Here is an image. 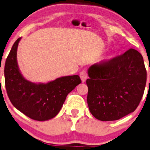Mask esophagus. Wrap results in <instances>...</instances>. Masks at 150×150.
<instances>
[{
    "label": "esophagus",
    "instance_id": "34e87169",
    "mask_svg": "<svg viewBox=\"0 0 150 150\" xmlns=\"http://www.w3.org/2000/svg\"><path fill=\"white\" fill-rule=\"evenodd\" d=\"M80 79H81V80H82V82H83V83H84V82L86 81L88 78V75H87V73H86V71L85 70L82 71V72L80 73Z\"/></svg>",
    "mask_w": 150,
    "mask_h": 150
}]
</instances>
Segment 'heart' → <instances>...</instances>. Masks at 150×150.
Returning <instances> with one entry per match:
<instances>
[{
    "label": "heart",
    "instance_id": "1",
    "mask_svg": "<svg viewBox=\"0 0 150 150\" xmlns=\"http://www.w3.org/2000/svg\"><path fill=\"white\" fill-rule=\"evenodd\" d=\"M112 57H113L111 56V55H110V56L107 57L105 58V61H109L110 59H112Z\"/></svg>",
    "mask_w": 150,
    "mask_h": 150
}]
</instances>
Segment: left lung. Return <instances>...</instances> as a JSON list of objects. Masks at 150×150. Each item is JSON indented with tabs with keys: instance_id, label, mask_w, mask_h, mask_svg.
Segmentation results:
<instances>
[{
	"instance_id": "1",
	"label": "left lung",
	"mask_w": 150,
	"mask_h": 150,
	"mask_svg": "<svg viewBox=\"0 0 150 150\" xmlns=\"http://www.w3.org/2000/svg\"><path fill=\"white\" fill-rule=\"evenodd\" d=\"M88 75L87 102L96 119L118 120L137 108L145 88L146 71L142 56L136 50L93 64Z\"/></svg>"
}]
</instances>
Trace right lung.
Masks as SVG:
<instances>
[{
	"label": "right lung",
	"mask_w": 150,
	"mask_h": 150,
	"mask_svg": "<svg viewBox=\"0 0 150 150\" xmlns=\"http://www.w3.org/2000/svg\"><path fill=\"white\" fill-rule=\"evenodd\" d=\"M21 38L13 45L4 68L8 96L16 108L36 121H47L57 115L67 94L81 83L79 75L58 78L47 83L26 80L18 67L17 49Z\"/></svg>",
	"instance_id": "add662e5"
}]
</instances>
